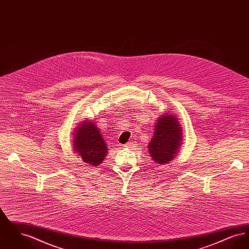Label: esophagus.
<instances>
[{
	"label": "esophagus",
	"instance_id": "1",
	"mask_svg": "<svg viewBox=\"0 0 249 249\" xmlns=\"http://www.w3.org/2000/svg\"><path fill=\"white\" fill-rule=\"evenodd\" d=\"M132 144H133V143L131 142H128V143H126L125 145H123V147H130V146H132Z\"/></svg>",
	"mask_w": 249,
	"mask_h": 249
}]
</instances>
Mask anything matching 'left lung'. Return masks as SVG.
Instances as JSON below:
<instances>
[{"label":"left lung","instance_id":"1","mask_svg":"<svg viewBox=\"0 0 249 249\" xmlns=\"http://www.w3.org/2000/svg\"><path fill=\"white\" fill-rule=\"evenodd\" d=\"M153 138L149 142L150 157L159 164L169 163L177 154L182 138V128L176 116L169 114L158 119Z\"/></svg>","mask_w":249,"mask_h":249}]
</instances>
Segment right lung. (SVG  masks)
Wrapping results in <instances>:
<instances>
[{
    "label": "right lung",
    "instance_id": "obj_1",
    "mask_svg": "<svg viewBox=\"0 0 249 249\" xmlns=\"http://www.w3.org/2000/svg\"><path fill=\"white\" fill-rule=\"evenodd\" d=\"M74 137V150L85 163L98 166L103 162L107 154V145L103 136L92 122L84 121L76 128Z\"/></svg>",
    "mask_w": 249,
    "mask_h": 249
}]
</instances>
